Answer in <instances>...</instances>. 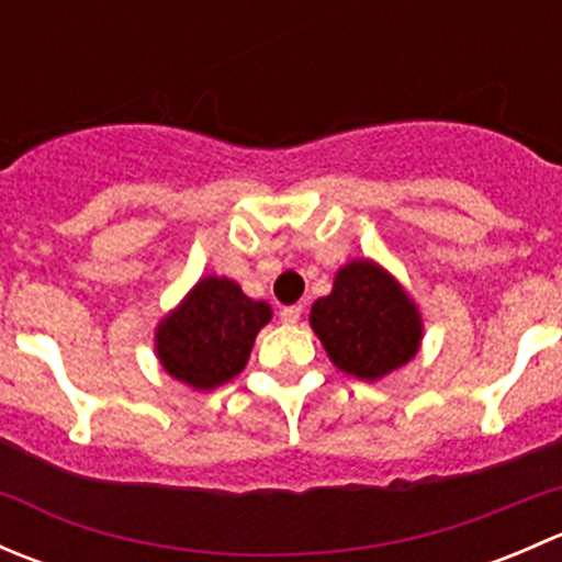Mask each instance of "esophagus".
Wrapping results in <instances>:
<instances>
[{
	"label": "esophagus",
	"instance_id": "obj_1",
	"mask_svg": "<svg viewBox=\"0 0 562 562\" xmlns=\"http://www.w3.org/2000/svg\"><path fill=\"white\" fill-rule=\"evenodd\" d=\"M299 317H302V304H291V307L280 310L282 323H299Z\"/></svg>",
	"mask_w": 562,
	"mask_h": 562
}]
</instances>
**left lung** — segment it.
I'll use <instances>...</instances> for the list:
<instances>
[{"label": "left lung", "mask_w": 562, "mask_h": 562, "mask_svg": "<svg viewBox=\"0 0 562 562\" xmlns=\"http://www.w3.org/2000/svg\"><path fill=\"white\" fill-rule=\"evenodd\" d=\"M310 323L334 364L361 381H378L411 361L422 339L413 302L370 260L339 271L334 291L313 304Z\"/></svg>", "instance_id": "8db88e82"}]
</instances>
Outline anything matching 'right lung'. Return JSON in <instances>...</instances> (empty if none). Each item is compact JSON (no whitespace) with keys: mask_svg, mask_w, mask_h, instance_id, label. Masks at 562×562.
I'll return each instance as SVG.
<instances>
[{"mask_svg":"<svg viewBox=\"0 0 562 562\" xmlns=\"http://www.w3.org/2000/svg\"><path fill=\"white\" fill-rule=\"evenodd\" d=\"M269 304L252 302L231 280L206 277L160 323L162 367L192 389H214L245 370L255 334L269 323Z\"/></svg>","mask_w":562,"mask_h":562,"instance_id":"obj_1","label":"right lung"}]
</instances>
